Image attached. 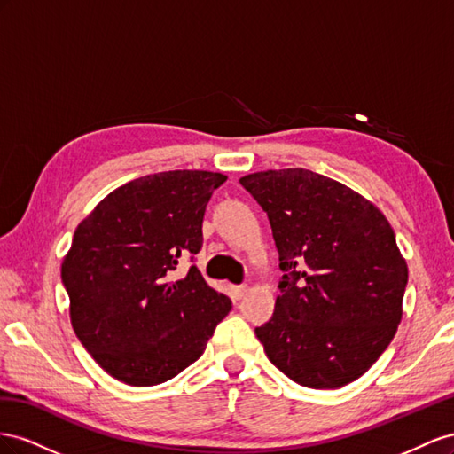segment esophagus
<instances>
[{
	"instance_id": "esophagus-1",
	"label": "esophagus",
	"mask_w": 454,
	"mask_h": 454,
	"mask_svg": "<svg viewBox=\"0 0 454 454\" xmlns=\"http://www.w3.org/2000/svg\"><path fill=\"white\" fill-rule=\"evenodd\" d=\"M245 293H247V287H245V285H234V287H231V296H234L236 301H239Z\"/></svg>"
}]
</instances>
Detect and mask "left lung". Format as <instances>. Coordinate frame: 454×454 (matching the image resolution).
I'll use <instances>...</instances> for the list:
<instances>
[{"label": "left lung", "mask_w": 454, "mask_h": 454, "mask_svg": "<svg viewBox=\"0 0 454 454\" xmlns=\"http://www.w3.org/2000/svg\"><path fill=\"white\" fill-rule=\"evenodd\" d=\"M266 211L279 253L274 316L256 327L268 359L314 390L359 379L392 342L409 271L369 200L308 169L239 178Z\"/></svg>", "instance_id": "8db88e82"}]
</instances>
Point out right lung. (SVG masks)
Here are the masks:
<instances>
[{"label":"right lung","instance_id":"right-lung-1","mask_svg":"<svg viewBox=\"0 0 454 454\" xmlns=\"http://www.w3.org/2000/svg\"><path fill=\"white\" fill-rule=\"evenodd\" d=\"M226 176L167 171L131 180L74 231L62 261L77 339L110 377L155 386L192 365L231 309L183 256L203 243L205 207Z\"/></svg>","mask_w":454,"mask_h":454}]
</instances>
